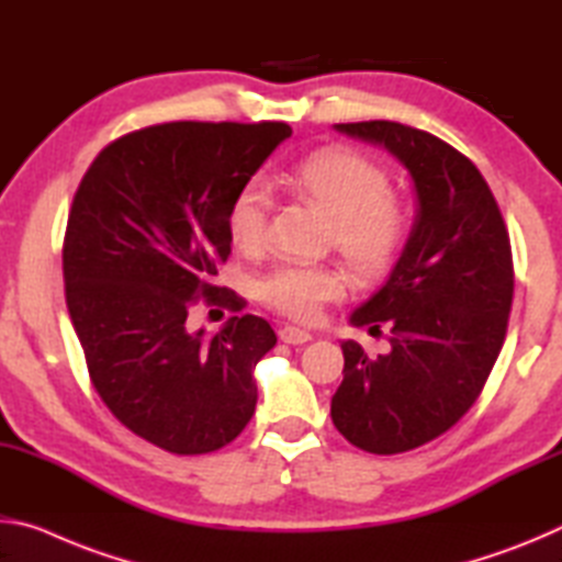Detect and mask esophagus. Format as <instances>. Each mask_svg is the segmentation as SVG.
I'll use <instances>...</instances> for the list:
<instances>
[{
	"label": "esophagus",
	"instance_id": "1",
	"mask_svg": "<svg viewBox=\"0 0 562 562\" xmlns=\"http://www.w3.org/2000/svg\"><path fill=\"white\" fill-rule=\"evenodd\" d=\"M280 339L284 341V345H304V341L312 339V335L300 327H282Z\"/></svg>",
	"mask_w": 562,
	"mask_h": 562
}]
</instances>
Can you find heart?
Returning a JSON list of instances; mask_svg holds the SVG:
<instances>
[{
	"mask_svg": "<svg viewBox=\"0 0 562 562\" xmlns=\"http://www.w3.org/2000/svg\"><path fill=\"white\" fill-rule=\"evenodd\" d=\"M288 183L329 217L331 243L361 274L386 270L404 243V213L392 195V180L374 160L345 148L317 150L288 173ZM270 198L262 183L237 190L227 207V233L245 255L268 243ZM347 278L337 265H282L260 282V300L280 315L315 322L327 302L345 294Z\"/></svg>",
	"mask_w": 562,
	"mask_h": 562,
	"instance_id": "heart-1",
	"label": "heart"
}]
</instances>
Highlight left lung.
<instances>
[{
	"label": "left lung",
	"mask_w": 562,
	"mask_h": 562,
	"mask_svg": "<svg viewBox=\"0 0 562 562\" xmlns=\"http://www.w3.org/2000/svg\"><path fill=\"white\" fill-rule=\"evenodd\" d=\"M382 146L414 180L408 240L355 327L392 329L386 355L341 341L345 379L331 422L357 449L412 451L449 431L479 398L501 355L513 302V258L496 198L469 158L446 140L394 121L337 123Z\"/></svg>",
	"instance_id": "1"
}]
</instances>
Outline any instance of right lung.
I'll list each match as a JSON object with an SVG mask.
<instances>
[{
    "label": "right lung",
    "instance_id": "1",
    "mask_svg": "<svg viewBox=\"0 0 562 562\" xmlns=\"http://www.w3.org/2000/svg\"><path fill=\"white\" fill-rule=\"evenodd\" d=\"M292 128L280 121H173L101 150L64 237L66 307L111 414L158 449H223L255 414V367L274 347L262 317L217 335L188 322L198 300L243 310L213 282L231 255L227 207Z\"/></svg>",
    "mask_w": 562,
    "mask_h": 562
}]
</instances>
